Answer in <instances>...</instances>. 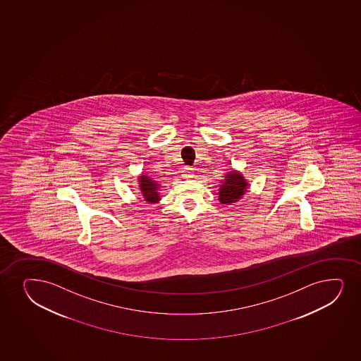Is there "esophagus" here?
Listing matches in <instances>:
<instances>
[{"label":"esophagus","mask_w":361,"mask_h":361,"mask_svg":"<svg viewBox=\"0 0 361 361\" xmlns=\"http://www.w3.org/2000/svg\"><path fill=\"white\" fill-rule=\"evenodd\" d=\"M182 177L184 179H190L194 177V169H190V167H184L183 169Z\"/></svg>","instance_id":"obj_1"}]
</instances>
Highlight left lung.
<instances>
[{
	"mask_svg": "<svg viewBox=\"0 0 361 361\" xmlns=\"http://www.w3.org/2000/svg\"><path fill=\"white\" fill-rule=\"evenodd\" d=\"M248 189V180L242 172L237 170L228 171L224 179L220 182L218 200L223 204H233L243 197Z\"/></svg>",
	"mask_w": 361,
	"mask_h": 361,
	"instance_id": "8db88e82",
	"label": "left lung"
}]
</instances>
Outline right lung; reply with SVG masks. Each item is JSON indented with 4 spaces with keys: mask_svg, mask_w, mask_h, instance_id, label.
Masks as SVG:
<instances>
[{
    "mask_svg": "<svg viewBox=\"0 0 361 361\" xmlns=\"http://www.w3.org/2000/svg\"><path fill=\"white\" fill-rule=\"evenodd\" d=\"M137 189H138V194L141 196L143 201L145 202L158 203L161 200V195H160V189L161 185L159 184L158 180L152 178L149 174L142 172L138 177H137Z\"/></svg>",
    "mask_w": 361,
    "mask_h": 361,
    "instance_id": "1",
    "label": "right lung"
}]
</instances>
